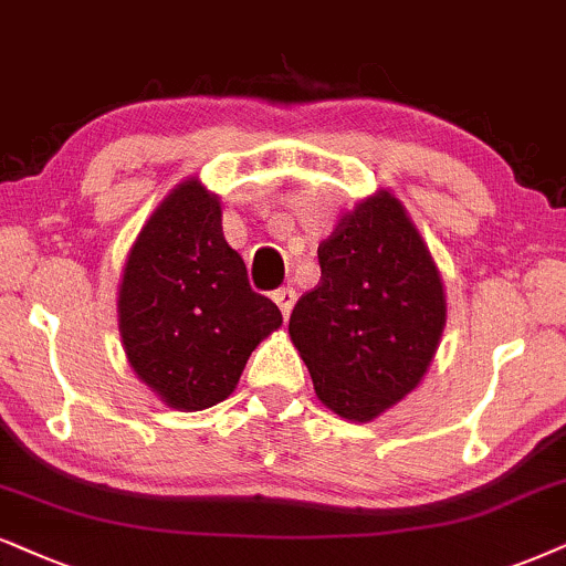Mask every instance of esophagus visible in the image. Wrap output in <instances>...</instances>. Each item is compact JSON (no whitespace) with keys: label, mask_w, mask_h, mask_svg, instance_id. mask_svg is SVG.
I'll list each match as a JSON object with an SVG mask.
<instances>
[{"label":"esophagus","mask_w":566,"mask_h":566,"mask_svg":"<svg viewBox=\"0 0 566 566\" xmlns=\"http://www.w3.org/2000/svg\"><path fill=\"white\" fill-rule=\"evenodd\" d=\"M274 303L279 305V311H282V316L290 318L292 307H295V303H297V292L292 290V287L276 290V292H274Z\"/></svg>","instance_id":"34e87169"}]
</instances>
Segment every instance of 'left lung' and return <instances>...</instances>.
<instances>
[{"mask_svg":"<svg viewBox=\"0 0 566 566\" xmlns=\"http://www.w3.org/2000/svg\"><path fill=\"white\" fill-rule=\"evenodd\" d=\"M321 282L290 316L316 397L353 423L384 415L431 368L447 292L431 250L391 190L342 213L318 245Z\"/></svg>","mask_w":566,"mask_h":566,"instance_id":"left-lung-1","label":"left lung"}]
</instances>
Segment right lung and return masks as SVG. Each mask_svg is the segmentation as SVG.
<instances>
[{
	"label": "right lung",
	"instance_id": "add662e5",
	"mask_svg": "<svg viewBox=\"0 0 566 566\" xmlns=\"http://www.w3.org/2000/svg\"><path fill=\"white\" fill-rule=\"evenodd\" d=\"M127 363L164 405L196 412L238 389L250 353L282 326L221 232V200L188 177L167 192L127 253L117 292Z\"/></svg>",
	"mask_w": 566,
	"mask_h": 566
}]
</instances>
